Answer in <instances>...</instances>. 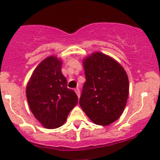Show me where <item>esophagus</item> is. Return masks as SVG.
Wrapping results in <instances>:
<instances>
[{
    "instance_id": "1",
    "label": "esophagus",
    "mask_w": 160,
    "mask_h": 160,
    "mask_svg": "<svg viewBox=\"0 0 160 160\" xmlns=\"http://www.w3.org/2000/svg\"><path fill=\"white\" fill-rule=\"evenodd\" d=\"M74 91H75L76 94H77V97H78V98H80V89H79V88H76V89L74 90Z\"/></svg>"
}]
</instances>
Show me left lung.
Segmentation results:
<instances>
[{"mask_svg": "<svg viewBox=\"0 0 160 160\" xmlns=\"http://www.w3.org/2000/svg\"><path fill=\"white\" fill-rule=\"evenodd\" d=\"M83 65L86 82L80 107L95 124H111L121 116L128 102V74L119 62L102 52L88 55Z\"/></svg>", "mask_w": 160, "mask_h": 160, "instance_id": "obj_1", "label": "left lung"}]
</instances>
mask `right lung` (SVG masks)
<instances>
[{"mask_svg":"<svg viewBox=\"0 0 160 160\" xmlns=\"http://www.w3.org/2000/svg\"><path fill=\"white\" fill-rule=\"evenodd\" d=\"M62 65V60L56 56L46 58L34 69L26 86L29 108L34 117L48 129L62 126L78 102L77 94L67 88Z\"/></svg>","mask_w":160,"mask_h":160,"instance_id":"right-lung-1","label":"right lung"}]
</instances>
